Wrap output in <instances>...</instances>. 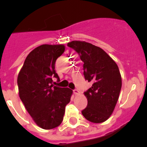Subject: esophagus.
Segmentation results:
<instances>
[{"label": "esophagus", "instance_id": "esophagus-1", "mask_svg": "<svg viewBox=\"0 0 147 147\" xmlns=\"http://www.w3.org/2000/svg\"><path fill=\"white\" fill-rule=\"evenodd\" d=\"M73 93L75 94V95H79L80 94V90H78V89H75V90H73Z\"/></svg>", "mask_w": 147, "mask_h": 147}]
</instances>
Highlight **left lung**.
Listing matches in <instances>:
<instances>
[{
    "label": "left lung",
    "mask_w": 147,
    "mask_h": 147,
    "mask_svg": "<svg viewBox=\"0 0 147 147\" xmlns=\"http://www.w3.org/2000/svg\"><path fill=\"white\" fill-rule=\"evenodd\" d=\"M83 61V75L92 86L84 92L87 107L82 111L85 118L94 123L106 121L118 100L122 78L117 64L101 48L85 41L67 43Z\"/></svg>",
    "instance_id": "8db88e82"
}]
</instances>
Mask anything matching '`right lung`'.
Wrapping results in <instances>:
<instances>
[{
  "label": "right lung",
  "instance_id": "obj_1",
  "mask_svg": "<svg viewBox=\"0 0 147 147\" xmlns=\"http://www.w3.org/2000/svg\"><path fill=\"white\" fill-rule=\"evenodd\" d=\"M65 50L64 45H41L30 52L17 78L19 95L35 123L50 130L63 120L65 107L72 90L53 86L52 78H59L55 62Z\"/></svg>",
  "mask_w": 147,
  "mask_h": 147
}]
</instances>
